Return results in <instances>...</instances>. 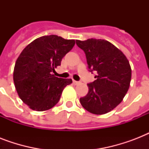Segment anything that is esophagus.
<instances>
[{
  "mask_svg": "<svg viewBox=\"0 0 149 149\" xmlns=\"http://www.w3.org/2000/svg\"><path fill=\"white\" fill-rule=\"evenodd\" d=\"M79 82L76 81V80H72V84H74V85H77V84H79Z\"/></svg>",
  "mask_w": 149,
  "mask_h": 149,
  "instance_id": "obj_1",
  "label": "esophagus"
}]
</instances>
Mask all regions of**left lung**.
Listing matches in <instances>:
<instances>
[{
    "mask_svg": "<svg viewBox=\"0 0 149 149\" xmlns=\"http://www.w3.org/2000/svg\"><path fill=\"white\" fill-rule=\"evenodd\" d=\"M77 45L86 54L91 72L96 80L87 84L88 93L79 99L84 108L93 114H104L122 101L128 91L132 69L125 54L104 39L77 40Z\"/></svg>",
    "mask_w": 149,
    "mask_h": 149,
    "instance_id": "left-lung-1",
    "label": "left lung"
}]
</instances>
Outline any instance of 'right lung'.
<instances>
[{
	"mask_svg": "<svg viewBox=\"0 0 149 149\" xmlns=\"http://www.w3.org/2000/svg\"><path fill=\"white\" fill-rule=\"evenodd\" d=\"M74 45L73 39L51 35L36 38L21 52L13 79L19 97L31 110L45 111L53 107L63 89L72 84L71 79L58 78L52 72Z\"/></svg>",
	"mask_w": 149,
	"mask_h": 149,
	"instance_id": "right-lung-1",
	"label": "right lung"
}]
</instances>
